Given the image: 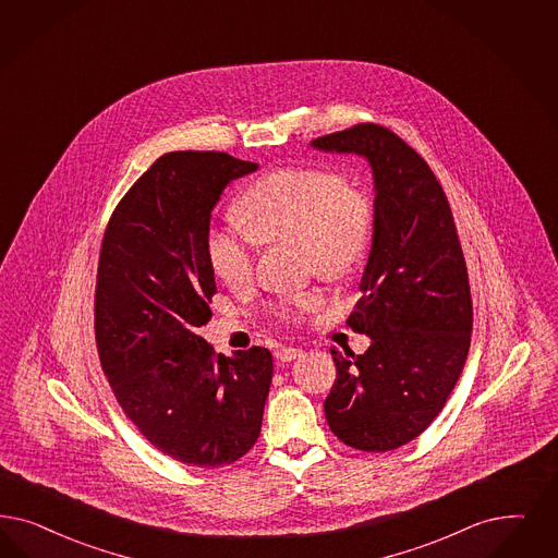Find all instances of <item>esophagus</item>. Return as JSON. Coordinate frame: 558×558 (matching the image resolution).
I'll use <instances>...</instances> for the list:
<instances>
[{
    "label": "esophagus",
    "instance_id": "1",
    "mask_svg": "<svg viewBox=\"0 0 558 558\" xmlns=\"http://www.w3.org/2000/svg\"><path fill=\"white\" fill-rule=\"evenodd\" d=\"M303 354V350L301 348L294 347H284L278 348L276 350V361H280V363H290V361H294V359H299Z\"/></svg>",
    "mask_w": 558,
    "mask_h": 558
}]
</instances>
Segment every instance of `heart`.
Segmentation results:
<instances>
[{
  "label": "heart",
  "mask_w": 558,
  "mask_h": 558,
  "mask_svg": "<svg viewBox=\"0 0 558 558\" xmlns=\"http://www.w3.org/2000/svg\"><path fill=\"white\" fill-rule=\"evenodd\" d=\"M234 211L245 229L211 225L206 255L229 289L253 280L257 243H299L303 266L326 280H342L363 262L375 210L368 193L319 167H284L259 177L239 195ZM324 305L319 290L278 299L271 311L282 322H301Z\"/></svg>",
  "instance_id": "1"
}]
</instances>
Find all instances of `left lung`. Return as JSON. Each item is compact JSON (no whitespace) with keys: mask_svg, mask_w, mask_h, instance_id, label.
Masks as SVG:
<instances>
[{"mask_svg":"<svg viewBox=\"0 0 558 558\" xmlns=\"http://www.w3.org/2000/svg\"><path fill=\"white\" fill-rule=\"evenodd\" d=\"M365 156L375 181L373 245L348 326L365 354L331 350L324 402L331 433L361 451H391L437 418L465 365L472 333L468 268L447 195L423 156L384 125L359 123L311 142Z\"/></svg>","mask_w":558,"mask_h":558,"instance_id":"8db88e82","label":"left lung"}]
</instances>
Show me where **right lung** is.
Returning <instances> with one entry per match:
<instances>
[{"label": "right lung", "instance_id": "obj_1", "mask_svg": "<svg viewBox=\"0 0 558 558\" xmlns=\"http://www.w3.org/2000/svg\"><path fill=\"white\" fill-rule=\"evenodd\" d=\"M255 162L227 153L162 154L117 204L98 257L95 336L117 402L169 458L218 468L257 441L271 352L229 359L197 333L210 322L206 232L220 193Z\"/></svg>", "mask_w": 558, "mask_h": 558}]
</instances>
